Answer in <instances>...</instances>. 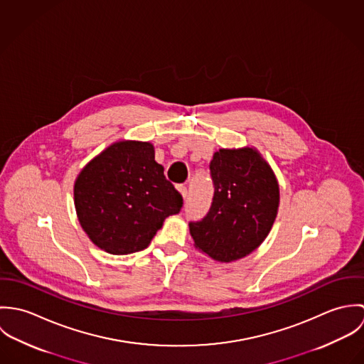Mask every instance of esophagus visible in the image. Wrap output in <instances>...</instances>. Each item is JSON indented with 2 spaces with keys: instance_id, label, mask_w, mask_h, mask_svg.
<instances>
[{
  "instance_id": "esophagus-1",
  "label": "esophagus",
  "mask_w": 364,
  "mask_h": 364,
  "mask_svg": "<svg viewBox=\"0 0 364 364\" xmlns=\"http://www.w3.org/2000/svg\"><path fill=\"white\" fill-rule=\"evenodd\" d=\"M178 191H179L181 195L186 199V196H188V188H186L185 185H178Z\"/></svg>"
}]
</instances>
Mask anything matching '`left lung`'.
<instances>
[{"instance_id":"obj_1","label":"left lung","mask_w":364,"mask_h":364,"mask_svg":"<svg viewBox=\"0 0 364 364\" xmlns=\"http://www.w3.org/2000/svg\"><path fill=\"white\" fill-rule=\"evenodd\" d=\"M214 195L208 214L191 221L196 248L220 262L240 259L267 237L279 208V185L252 149L220 150L208 165Z\"/></svg>"}]
</instances>
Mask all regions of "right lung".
Listing matches in <instances>:
<instances>
[{"label":"right lung","mask_w":364,"mask_h":364,"mask_svg":"<svg viewBox=\"0 0 364 364\" xmlns=\"http://www.w3.org/2000/svg\"><path fill=\"white\" fill-rule=\"evenodd\" d=\"M75 210L91 241L113 255L149 247L168 215L183 206L150 143L119 141L94 158L74 186Z\"/></svg>","instance_id":"1"}]
</instances>
